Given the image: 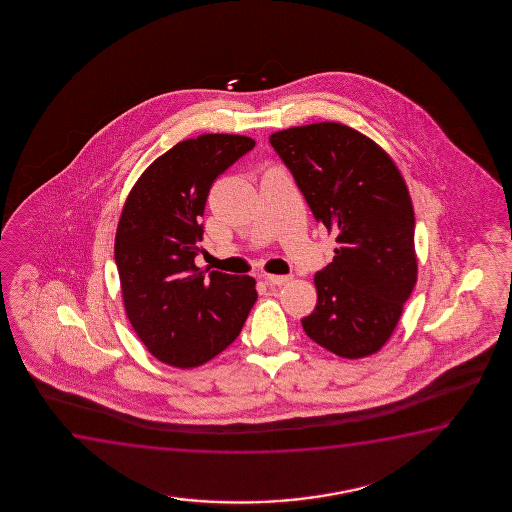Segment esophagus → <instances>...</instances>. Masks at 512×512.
<instances>
[{"mask_svg": "<svg viewBox=\"0 0 512 512\" xmlns=\"http://www.w3.org/2000/svg\"><path fill=\"white\" fill-rule=\"evenodd\" d=\"M267 283H271V285H287L288 281H292V276L290 274H285V276H280V274H266Z\"/></svg>", "mask_w": 512, "mask_h": 512, "instance_id": "34e87169", "label": "esophagus"}]
</instances>
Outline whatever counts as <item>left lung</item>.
Returning <instances> with one entry per match:
<instances>
[{"label":"left lung","instance_id":"1","mask_svg":"<svg viewBox=\"0 0 512 512\" xmlns=\"http://www.w3.org/2000/svg\"><path fill=\"white\" fill-rule=\"evenodd\" d=\"M269 141L316 220L336 232V257L315 274L318 301L302 329L337 357H369L416 285L406 182L383 148L344 124L290 127Z\"/></svg>","mask_w":512,"mask_h":512}]
</instances>
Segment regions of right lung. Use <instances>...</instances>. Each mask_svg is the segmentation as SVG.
<instances>
[{
    "mask_svg": "<svg viewBox=\"0 0 512 512\" xmlns=\"http://www.w3.org/2000/svg\"><path fill=\"white\" fill-rule=\"evenodd\" d=\"M238 134H201L155 159L127 196L115 262L127 318L164 364H206L239 336L257 301L252 276L201 271L203 218L211 185L250 152Z\"/></svg>",
    "mask_w": 512,
    "mask_h": 512,
    "instance_id": "add662e5",
    "label": "right lung"
}]
</instances>
